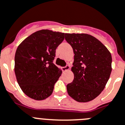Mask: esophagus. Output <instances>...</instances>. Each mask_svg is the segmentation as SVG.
Returning a JSON list of instances; mask_svg holds the SVG:
<instances>
[{
	"instance_id": "1",
	"label": "esophagus",
	"mask_w": 125,
	"mask_h": 125,
	"mask_svg": "<svg viewBox=\"0 0 125 125\" xmlns=\"http://www.w3.org/2000/svg\"><path fill=\"white\" fill-rule=\"evenodd\" d=\"M69 69H70V66H69V65H66V66H64V67H62V71H66L69 70Z\"/></svg>"
}]
</instances>
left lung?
<instances>
[{
  "mask_svg": "<svg viewBox=\"0 0 125 125\" xmlns=\"http://www.w3.org/2000/svg\"><path fill=\"white\" fill-rule=\"evenodd\" d=\"M65 40L74 53L71 70L74 78L67 85V93L79 102H87L100 94L112 72V58L108 49L88 34L66 33Z\"/></svg>",
  "mask_w": 125,
  "mask_h": 125,
  "instance_id": "left-lung-1",
  "label": "left lung"
}]
</instances>
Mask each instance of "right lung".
Returning <instances> with one entry per match:
<instances>
[{
    "instance_id": "add662e5",
    "label": "right lung",
    "mask_w": 125,
    "mask_h": 125,
    "mask_svg": "<svg viewBox=\"0 0 125 125\" xmlns=\"http://www.w3.org/2000/svg\"><path fill=\"white\" fill-rule=\"evenodd\" d=\"M64 35L42 30L30 35L17 48L15 73L18 85L28 97L42 100L52 94L62 73L53 61Z\"/></svg>"
}]
</instances>
